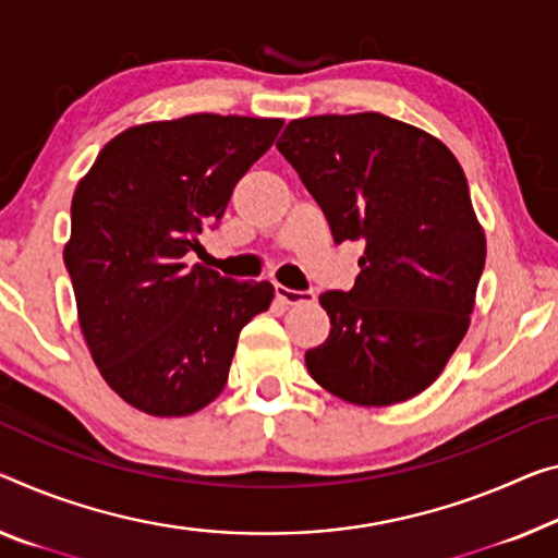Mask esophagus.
<instances>
[{"mask_svg": "<svg viewBox=\"0 0 558 558\" xmlns=\"http://www.w3.org/2000/svg\"><path fill=\"white\" fill-rule=\"evenodd\" d=\"M277 299L279 302H284L287 306H299V304H314L316 294L314 291H296L284 284H277Z\"/></svg>", "mask_w": 558, "mask_h": 558, "instance_id": "34e87169", "label": "esophagus"}]
</instances>
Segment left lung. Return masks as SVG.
<instances>
[{
  "label": "left lung",
  "mask_w": 558,
  "mask_h": 558,
  "mask_svg": "<svg viewBox=\"0 0 558 558\" xmlns=\"http://www.w3.org/2000/svg\"><path fill=\"white\" fill-rule=\"evenodd\" d=\"M277 149L333 242H364L354 287L319 296L331 331L306 351L308 374L356 407L416 397L466 337L484 271L464 169L434 134L379 111L291 119Z\"/></svg>",
  "instance_id": "obj_1"
}]
</instances>
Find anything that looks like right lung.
I'll list each match as a JSON object with an SVG mask.
<instances>
[{
  "label": "right lung",
  "mask_w": 558,
  "mask_h": 558,
  "mask_svg": "<svg viewBox=\"0 0 558 558\" xmlns=\"http://www.w3.org/2000/svg\"><path fill=\"white\" fill-rule=\"evenodd\" d=\"M284 119L190 114L107 142L72 196L64 264L101 379L149 416H190L219 397L239 331L267 312L269 281L186 264L225 217L239 179Z\"/></svg>",
  "instance_id": "1"
}]
</instances>
